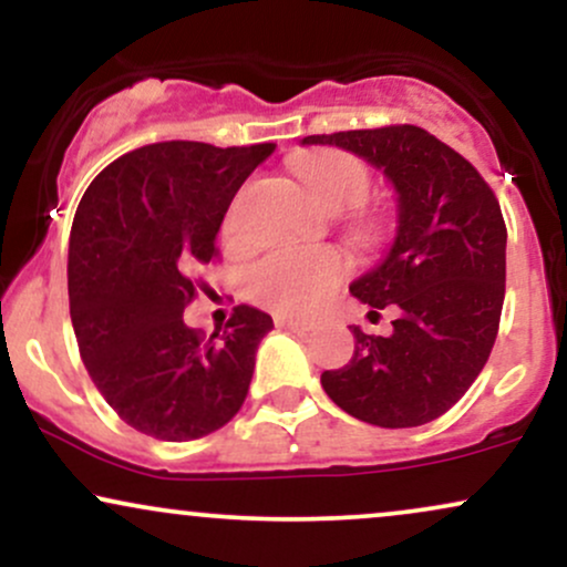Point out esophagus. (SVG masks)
Listing matches in <instances>:
<instances>
[{"instance_id": "obj_1", "label": "esophagus", "mask_w": 567, "mask_h": 567, "mask_svg": "<svg viewBox=\"0 0 567 567\" xmlns=\"http://www.w3.org/2000/svg\"><path fill=\"white\" fill-rule=\"evenodd\" d=\"M277 328L282 330H292V333H309L315 330V322H303V320H292V317H279Z\"/></svg>"}]
</instances>
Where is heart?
Wrapping results in <instances>:
<instances>
[{
  "mask_svg": "<svg viewBox=\"0 0 567 567\" xmlns=\"http://www.w3.org/2000/svg\"><path fill=\"white\" fill-rule=\"evenodd\" d=\"M301 178L311 199L324 210H354L370 194V171L362 159L347 152H328L301 167ZM237 224V205L229 210L226 229ZM347 277V261L338 250H277L252 264L247 288L252 298L282 315H309Z\"/></svg>",
  "mask_w": 567,
  "mask_h": 567,
  "instance_id": "obj_1",
  "label": "heart"
}]
</instances>
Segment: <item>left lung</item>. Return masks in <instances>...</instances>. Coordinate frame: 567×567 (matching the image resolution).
I'll return each mask as SVG.
<instances>
[{"instance_id": "obj_1", "label": "left lung", "mask_w": 567, "mask_h": 567, "mask_svg": "<svg viewBox=\"0 0 567 567\" xmlns=\"http://www.w3.org/2000/svg\"><path fill=\"white\" fill-rule=\"evenodd\" d=\"M381 167L400 194L386 258L351 285L379 309L396 306L392 336L357 324L349 365L324 370L322 389L354 419L383 429L421 426L447 413L491 357L506 290V224L470 159L424 127L386 125L306 135Z\"/></svg>"}]
</instances>
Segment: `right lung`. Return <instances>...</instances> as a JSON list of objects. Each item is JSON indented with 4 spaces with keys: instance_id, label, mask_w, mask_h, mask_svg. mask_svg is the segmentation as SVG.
I'll return each mask as SVG.
<instances>
[{
    "instance_id": "1",
    "label": "right lung",
    "mask_w": 567,
    "mask_h": 567,
    "mask_svg": "<svg viewBox=\"0 0 567 567\" xmlns=\"http://www.w3.org/2000/svg\"><path fill=\"white\" fill-rule=\"evenodd\" d=\"M271 152L275 143H148L103 167L76 207L71 324L97 392L141 434L199 440L243 408L275 322L239 303L224 330L205 336L184 309L207 288L199 269L218 261L234 194Z\"/></svg>"
}]
</instances>
